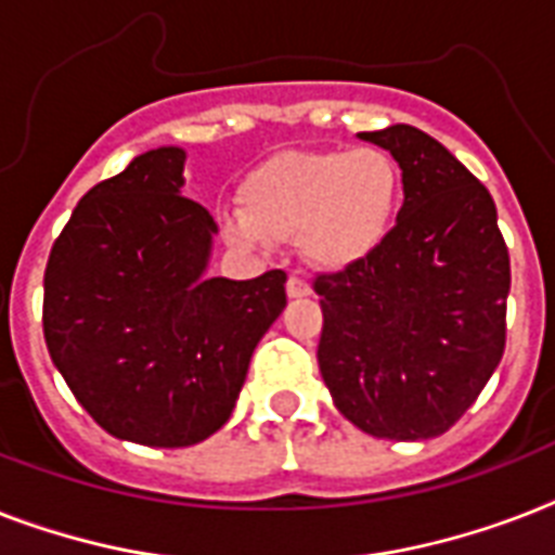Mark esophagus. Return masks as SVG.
<instances>
[{
	"mask_svg": "<svg viewBox=\"0 0 555 555\" xmlns=\"http://www.w3.org/2000/svg\"><path fill=\"white\" fill-rule=\"evenodd\" d=\"M285 287H287V296H291V299H302V296H311V285H308L302 276H291V279H287Z\"/></svg>",
	"mask_w": 555,
	"mask_h": 555,
	"instance_id": "1",
	"label": "esophagus"
}]
</instances>
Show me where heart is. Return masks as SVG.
<instances>
[{
  "mask_svg": "<svg viewBox=\"0 0 555 555\" xmlns=\"http://www.w3.org/2000/svg\"><path fill=\"white\" fill-rule=\"evenodd\" d=\"M244 207H221L233 244L270 238L299 247L317 268L346 270L377 253L400 209V169L377 146L291 152L264 160L242 184Z\"/></svg>",
  "mask_w": 555,
  "mask_h": 555,
  "instance_id": "1",
  "label": "heart"
}]
</instances>
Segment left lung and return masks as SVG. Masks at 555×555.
<instances>
[{
  "mask_svg": "<svg viewBox=\"0 0 555 555\" xmlns=\"http://www.w3.org/2000/svg\"><path fill=\"white\" fill-rule=\"evenodd\" d=\"M360 138L391 152L403 207L377 253L317 276V360L334 405L365 435L438 438L504 354L509 256L487 186L414 126Z\"/></svg>",
  "mask_w": 555,
  "mask_h": 555,
  "instance_id": "1",
  "label": "left lung"
}]
</instances>
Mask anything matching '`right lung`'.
<instances>
[{
    "instance_id": "obj_1",
    "label": "right lung",
    "mask_w": 555,
    "mask_h": 555,
    "mask_svg": "<svg viewBox=\"0 0 555 555\" xmlns=\"http://www.w3.org/2000/svg\"><path fill=\"white\" fill-rule=\"evenodd\" d=\"M158 146L91 186L51 247L42 331L77 403L120 440L192 447L230 421L287 276H207L218 224Z\"/></svg>"
}]
</instances>
